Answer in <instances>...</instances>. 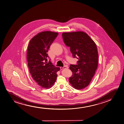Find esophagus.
<instances>
[{
  "instance_id": "obj_1",
  "label": "esophagus",
  "mask_w": 124,
  "mask_h": 124,
  "mask_svg": "<svg viewBox=\"0 0 124 124\" xmlns=\"http://www.w3.org/2000/svg\"><path fill=\"white\" fill-rule=\"evenodd\" d=\"M69 68V67L67 65H66V66H64V67H60V69L61 70H62V69H67Z\"/></svg>"
}]
</instances>
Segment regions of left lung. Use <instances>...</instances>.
<instances>
[{
    "label": "left lung",
    "mask_w": 124,
    "mask_h": 124,
    "mask_svg": "<svg viewBox=\"0 0 124 124\" xmlns=\"http://www.w3.org/2000/svg\"><path fill=\"white\" fill-rule=\"evenodd\" d=\"M64 43L70 47L73 58L78 59L77 65H70L73 74L69 78L72 86L77 90L87 87L98 66V54L96 44L83 31L62 33Z\"/></svg>",
    "instance_id": "1"
}]
</instances>
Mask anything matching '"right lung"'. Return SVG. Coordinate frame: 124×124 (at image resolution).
I'll return each instance as SVG.
<instances>
[{"label":"right lung","mask_w":124,"mask_h":124,"mask_svg":"<svg viewBox=\"0 0 124 124\" xmlns=\"http://www.w3.org/2000/svg\"><path fill=\"white\" fill-rule=\"evenodd\" d=\"M58 33L45 31L39 33L29 41L27 51V60L29 71L35 82L41 87L48 89L54 85L60 70L52 64L48 51Z\"/></svg>","instance_id":"1"}]
</instances>
